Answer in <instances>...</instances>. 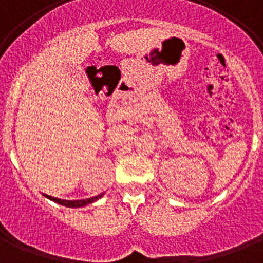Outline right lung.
Here are the masks:
<instances>
[{"label":"right lung","instance_id":"1","mask_svg":"<svg viewBox=\"0 0 263 263\" xmlns=\"http://www.w3.org/2000/svg\"><path fill=\"white\" fill-rule=\"evenodd\" d=\"M43 195L49 198L50 200L55 202V203H60L63 204V206H67V208H82V206H86L88 203H92L95 200H98L103 194L101 195H97V196H92V198H88V199H80V200H65V199H59V198H54V196H50V195H46V194H43Z\"/></svg>","mask_w":263,"mask_h":263}]
</instances>
